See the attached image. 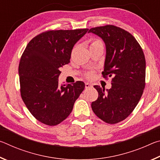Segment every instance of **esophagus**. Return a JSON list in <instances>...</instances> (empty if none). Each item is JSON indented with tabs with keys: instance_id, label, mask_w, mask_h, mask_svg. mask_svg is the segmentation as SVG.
I'll return each mask as SVG.
<instances>
[{
	"instance_id": "34e87169",
	"label": "esophagus",
	"mask_w": 160,
	"mask_h": 160,
	"mask_svg": "<svg viewBox=\"0 0 160 160\" xmlns=\"http://www.w3.org/2000/svg\"><path fill=\"white\" fill-rule=\"evenodd\" d=\"M92 87V85L91 83H89V82L85 83V88H90Z\"/></svg>"
}]
</instances>
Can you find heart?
I'll return each mask as SVG.
<instances>
[{"label":"heart","mask_w":160,"mask_h":160,"mask_svg":"<svg viewBox=\"0 0 160 160\" xmlns=\"http://www.w3.org/2000/svg\"><path fill=\"white\" fill-rule=\"evenodd\" d=\"M100 42L98 41V40H96V41H94L92 43V44H95V43H99ZM86 76L88 78H89V79H91V78H92L93 76H94V73L92 72H88V73H87Z\"/></svg>","instance_id":"1"}]
</instances>
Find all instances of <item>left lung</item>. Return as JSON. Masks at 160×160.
Here are the masks:
<instances>
[{
    "label": "left lung",
    "instance_id": "1",
    "mask_svg": "<svg viewBox=\"0 0 160 160\" xmlns=\"http://www.w3.org/2000/svg\"><path fill=\"white\" fill-rule=\"evenodd\" d=\"M88 32L104 42L106 57L102 75L113 77L109 90L94 86L99 96L92 102V109L104 122L117 123L131 114L141 98L145 85L144 53L134 37L118 27H97Z\"/></svg>",
    "mask_w": 160,
    "mask_h": 160
}]
</instances>
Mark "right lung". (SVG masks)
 Returning a JSON list of instances; mask_svg holds the SVG:
<instances>
[{"mask_svg":"<svg viewBox=\"0 0 160 160\" xmlns=\"http://www.w3.org/2000/svg\"><path fill=\"white\" fill-rule=\"evenodd\" d=\"M88 29L43 32L28 43L19 64L21 97L32 116L56 126L71 113L85 83L59 85L60 68L70 63L74 45Z\"/></svg>","mask_w":160,"mask_h":160,"instance_id":"1","label":"right lung"}]
</instances>
